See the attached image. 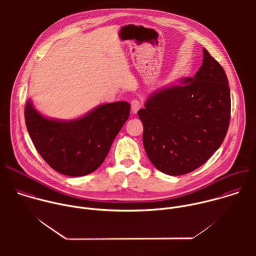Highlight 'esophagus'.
I'll return each mask as SVG.
<instances>
[{
  "label": "esophagus",
  "mask_w": 256,
  "mask_h": 256,
  "mask_svg": "<svg viewBox=\"0 0 256 256\" xmlns=\"http://www.w3.org/2000/svg\"><path fill=\"white\" fill-rule=\"evenodd\" d=\"M130 104H132V114H136L138 109L142 107V103L138 99H134Z\"/></svg>",
  "instance_id": "esophagus-1"
}]
</instances>
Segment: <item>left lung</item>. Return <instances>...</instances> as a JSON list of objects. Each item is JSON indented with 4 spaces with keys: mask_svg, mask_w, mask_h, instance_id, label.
Instances as JSON below:
<instances>
[{
    "mask_svg": "<svg viewBox=\"0 0 256 256\" xmlns=\"http://www.w3.org/2000/svg\"><path fill=\"white\" fill-rule=\"evenodd\" d=\"M179 83L151 94L138 112L150 161L174 176L190 173L210 159L226 136L231 114L226 72L206 48L194 77Z\"/></svg>",
    "mask_w": 256,
    "mask_h": 256,
    "instance_id": "left-lung-1",
    "label": "left lung"
}]
</instances>
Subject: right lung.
Masks as SVG:
<instances>
[{
  "label": "right lung",
  "instance_id": "add662e5",
  "mask_svg": "<svg viewBox=\"0 0 256 256\" xmlns=\"http://www.w3.org/2000/svg\"><path fill=\"white\" fill-rule=\"evenodd\" d=\"M130 110V103L118 101L99 105L77 120H58L44 118L29 99L24 114L29 136L44 160L56 172L77 177L103 163Z\"/></svg>",
  "mask_w": 256,
  "mask_h": 256
}]
</instances>
